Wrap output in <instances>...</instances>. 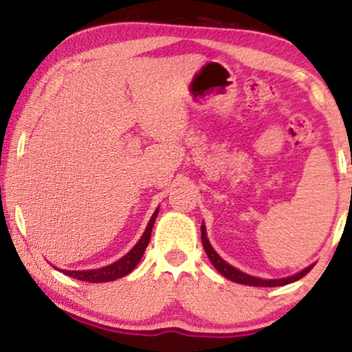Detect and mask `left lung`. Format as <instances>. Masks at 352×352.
<instances>
[{"instance_id": "8db88e82", "label": "left lung", "mask_w": 352, "mask_h": 352, "mask_svg": "<svg viewBox=\"0 0 352 352\" xmlns=\"http://www.w3.org/2000/svg\"><path fill=\"white\" fill-rule=\"evenodd\" d=\"M201 240H202V247H204L206 254H208L209 261H211V264L214 265L216 271H218L221 276H225L226 279H230V281L240 283V285L264 286V287L285 286V285H289V283L298 281V279H301V278H303V276H307L308 272L311 271V267H314V265H308L307 269H303V271L298 272V274L289 276V278H283V279H261V278H254V276L245 274V272L239 271V269H235V267H233V265H230L228 262H225L221 257H219L218 254H216V250L211 247V243H209L208 235H206V226L204 225L201 226Z\"/></svg>"}]
</instances>
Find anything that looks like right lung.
Masks as SVG:
<instances>
[{
    "label": "right lung",
    "instance_id": "1",
    "mask_svg": "<svg viewBox=\"0 0 352 352\" xmlns=\"http://www.w3.org/2000/svg\"><path fill=\"white\" fill-rule=\"evenodd\" d=\"M158 216V209L151 216L150 223H148L146 230H144L143 236L140 239V242L131 248V252H127L122 258H119L113 264L105 265V267L100 269H91V271H63L66 276H71L74 279H80V281L87 283H109L116 281V279L124 278V276L129 274L131 271H134L138 264H140L141 257H143L144 250H146L148 243H150L151 239V230H153L155 219Z\"/></svg>",
    "mask_w": 352,
    "mask_h": 352
}]
</instances>
